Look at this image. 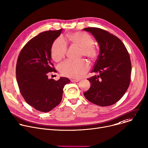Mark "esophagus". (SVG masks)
<instances>
[{
  "mask_svg": "<svg viewBox=\"0 0 148 148\" xmlns=\"http://www.w3.org/2000/svg\"><path fill=\"white\" fill-rule=\"evenodd\" d=\"M80 81L79 79H71V82H78Z\"/></svg>",
  "mask_w": 148,
  "mask_h": 148,
  "instance_id": "obj_1",
  "label": "esophagus"
}]
</instances>
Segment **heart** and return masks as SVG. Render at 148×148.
Listing matches in <instances>:
<instances>
[{
	"label": "heart",
	"instance_id": "obj_1",
	"mask_svg": "<svg viewBox=\"0 0 148 148\" xmlns=\"http://www.w3.org/2000/svg\"><path fill=\"white\" fill-rule=\"evenodd\" d=\"M67 38L71 45L80 49L82 56L87 58L91 61L96 60L98 52L91 36L83 32H74L69 34ZM67 46L64 39L61 37L55 39L51 51L53 60L56 62L61 61L64 58ZM89 68V64L84 60L78 61H66L59 66V70L62 75L73 78L83 77Z\"/></svg>",
	"mask_w": 148,
	"mask_h": 148
}]
</instances>
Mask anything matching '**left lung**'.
I'll use <instances>...</instances> for the list:
<instances>
[{
    "instance_id": "left-lung-1",
    "label": "left lung",
    "mask_w": 148,
    "mask_h": 148,
    "mask_svg": "<svg viewBox=\"0 0 148 148\" xmlns=\"http://www.w3.org/2000/svg\"><path fill=\"white\" fill-rule=\"evenodd\" d=\"M99 44L100 53L92 73L90 87L84 96L90 102L101 106H110L119 101L126 92L130 83L132 64L125 46L116 36L103 29L88 27Z\"/></svg>"
}]
</instances>
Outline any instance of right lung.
I'll use <instances>...</instances> for the list:
<instances>
[{"instance_id": "1", "label": "right lung", "mask_w": 148, "mask_h": 148, "mask_svg": "<svg viewBox=\"0 0 148 148\" xmlns=\"http://www.w3.org/2000/svg\"><path fill=\"white\" fill-rule=\"evenodd\" d=\"M62 29L42 32L29 40L19 54L16 81L25 102L37 111H51L62 101L63 88L70 82L65 77L56 81L48 74L56 72L51 60V47Z\"/></svg>"}]
</instances>
